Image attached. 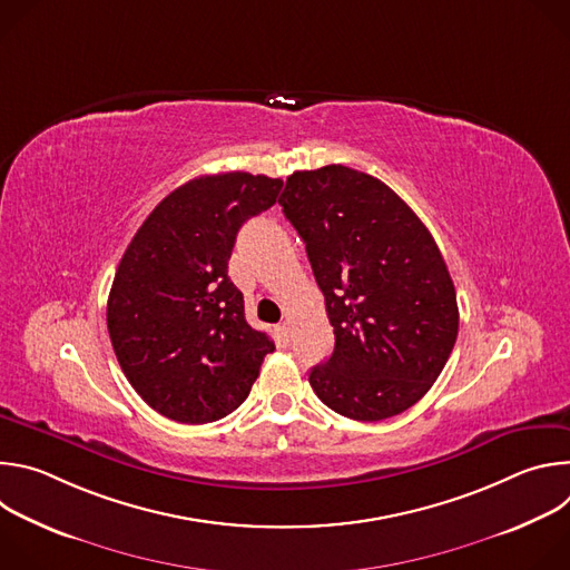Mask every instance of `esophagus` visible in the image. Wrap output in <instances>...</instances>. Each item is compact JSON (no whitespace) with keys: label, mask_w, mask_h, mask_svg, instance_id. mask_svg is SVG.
<instances>
[{"label":"esophagus","mask_w":570,"mask_h":570,"mask_svg":"<svg viewBox=\"0 0 570 570\" xmlns=\"http://www.w3.org/2000/svg\"><path fill=\"white\" fill-rule=\"evenodd\" d=\"M277 336L288 345V324H286V322L277 324Z\"/></svg>","instance_id":"1"}]
</instances>
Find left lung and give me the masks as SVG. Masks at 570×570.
Instances as JSON below:
<instances>
[{
    "label": "left lung",
    "mask_w": 570,
    "mask_h": 570,
    "mask_svg": "<svg viewBox=\"0 0 570 570\" xmlns=\"http://www.w3.org/2000/svg\"><path fill=\"white\" fill-rule=\"evenodd\" d=\"M279 205L306 243L336 336L308 374L313 392L356 422L409 411L458 338L455 286L435 238L385 183L343 165L295 171Z\"/></svg>",
    "instance_id": "1"
}]
</instances>
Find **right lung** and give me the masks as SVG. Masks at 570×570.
<instances>
[{
	"instance_id": "1",
	"label": "right lung",
	"mask_w": 570,
	"mask_h": 570,
	"mask_svg": "<svg viewBox=\"0 0 570 570\" xmlns=\"http://www.w3.org/2000/svg\"><path fill=\"white\" fill-rule=\"evenodd\" d=\"M279 178L200 176L161 200L126 248L108 297L117 361L153 411L223 420L250 394L275 343L246 322L227 277L240 225L277 203Z\"/></svg>"
}]
</instances>
